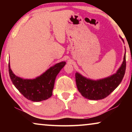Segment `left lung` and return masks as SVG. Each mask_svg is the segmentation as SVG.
<instances>
[{
  "instance_id": "obj_1",
  "label": "left lung",
  "mask_w": 132,
  "mask_h": 132,
  "mask_svg": "<svg viewBox=\"0 0 132 132\" xmlns=\"http://www.w3.org/2000/svg\"><path fill=\"white\" fill-rule=\"evenodd\" d=\"M124 42L123 39L120 37ZM126 52L123 62L116 73L99 80H92L83 76L76 72L75 73L76 82L79 93L85 98L93 100L103 99L108 97L120 84L126 71Z\"/></svg>"
}]
</instances>
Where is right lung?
Returning <instances> with one entry per match:
<instances>
[{
    "label": "right lung",
    "instance_id": "add662e5",
    "mask_svg": "<svg viewBox=\"0 0 132 132\" xmlns=\"http://www.w3.org/2000/svg\"><path fill=\"white\" fill-rule=\"evenodd\" d=\"M65 64V61L57 63L35 79H24L14 75L9 62V73L12 84L20 93L28 100L38 102L52 96L56 76Z\"/></svg>",
    "mask_w": 132,
    "mask_h": 132
}]
</instances>
